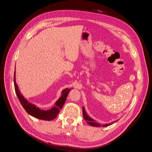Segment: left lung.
I'll list each match as a JSON object with an SVG mask.
<instances>
[{
	"instance_id": "1",
	"label": "left lung",
	"mask_w": 152,
	"mask_h": 152,
	"mask_svg": "<svg viewBox=\"0 0 152 152\" xmlns=\"http://www.w3.org/2000/svg\"><path fill=\"white\" fill-rule=\"evenodd\" d=\"M82 113H83V116H84V120L86 121L87 123L88 124H89V125L91 126H94V127H102V126H103V127H107V126L112 125V124H113L112 122V124H103V125H102V124L96 122L95 120H94V119L91 118L87 114L84 107H82ZM115 122H116V121H115Z\"/></svg>"
}]
</instances>
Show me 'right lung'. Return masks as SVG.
I'll use <instances>...</instances> for the list:
<instances>
[{
  "label": "right lung",
  "instance_id": "right-lung-1",
  "mask_svg": "<svg viewBox=\"0 0 152 152\" xmlns=\"http://www.w3.org/2000/svg\"><path fill=\"white\" fill-rule=\"evenodd\" d=\"M14 84H15V91L18 98L19 99L24 109L26 110V112L32 117L44 121H52L53 119L56 118L58 114L59 113L60 110L63 107V104H65L68 93L70 91V89L68 88L64 89L62 91L61 96H60V98H59L57 100V102L55 103L54 107H52L50 110H43L40 109L38 107H37L35 105L28 102V101L23 97V96L21 94L19 89H18V87L16 83L15 72V74H14Z\"/></svg>",
  "mask_w": 152,
  "mask_h": 152
}]
</instances>
